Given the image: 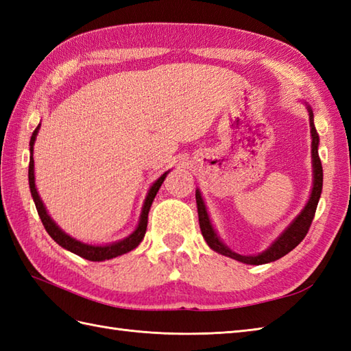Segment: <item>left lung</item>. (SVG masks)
I'll list each match as a JSON object with an SVG mask.
<instances>
[{
	"instance_id": "1",
	"label": "left lung",
	"mask_w": 351,
	"mask_h": 351,
	"mask_svg": "<svg viewBox=\"0 0 351 351\" xmlns=\"http://www.w3.org/2000/svg\"><path fill=\"white\" fill-rule=\"evenodd\" d=\"M309 111V122H311V134H312V162H314V187H312L311 197L308 200L306 206L303 208V211L297 215V219L291 223L288 229H285L278 240H276L271 247H268L265 252L259 253L256 256H243L238 255V253L229 250L225 244H223L217 234L214 232L213 225L210 221V217L206 214V208L204 205L202 196L200 193L196 191V204H197V214H199V225L200 230H202V235L205 238V241L208 245L215 252L221 253V255L229 256L232 259L240 261V263L244 264H250V265H261V264H267V263H273V261L279 259L282 256H285L287 253H289L294 247H297L303 238L306 237L308 230L311 228V223L314 220V215L317 211V205L319 196H322V190H323V166H322V160L318 156V132L315 130L314 125V113H312L311 107H308Z\"/></svg>"
}]
</instances>
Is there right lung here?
<instances>
[{"label":"right lung","mask_w":351,"mask_h":351,"mask_svg":"<svg viewBox=\"0 0 351 351\" xmlns=\"http://www.w3.org/2000/svg\"><path fill=\"white\" fill-rule=\"evenodd\" d=\"M40 128V123L37 125V128L34 130L32 140H29V166H28V182H29V190H32V196L33 200L36 204V210L37 214H39V217L43 223L45 229H47V232L49 234V237L54 240L57 244H60L62 247H64L66 250H69L72 253H75V255L88 259V261H106V259H111V258H116V256H121L126 252H131L132 249H136L137 245L140 244V241L143 240V237L146 234V228H147V214L149 210H151V205L154 202V197L156 196V193H158L162 181L166 180L167 176V171L164 175H161L158 180L155 181V184L151 187L147 193V197L145 200V205H143V211H141L140 215V223L137 229L134 230V232L128 237L125 238V240L119 241V243H113V244H108V245H90V244H84V243H80L77 240H73L72 237L66 235L63 230L58 228L54 221L51 220V217L48 215L47 210H45L43 202L40 200L39 195H37V190H36V184H34V160H33V145H34V140L37 136V131Z\"/></svg>","instance_id":"obj_1"}]
</instances>
